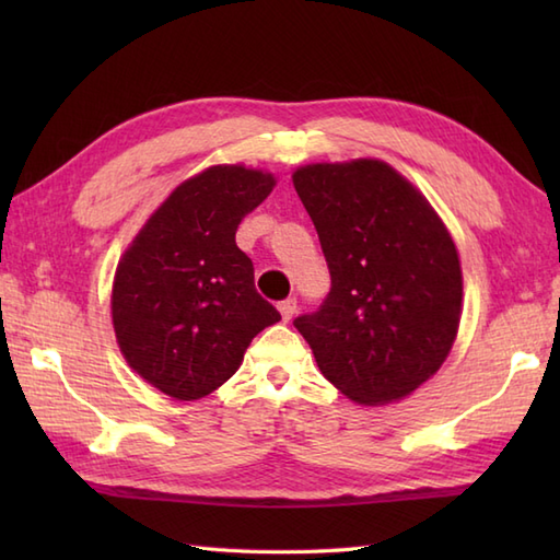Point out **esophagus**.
Here are the masks:
<instances>
[{
	"mask_svg": "<svg viewBox=\"0 0 560 560\" xmlns=\"http://www.w3.org/2000/svg\"><path fill=\"white\" fill-rule=\"evenodd\" d=\"M295 307H299V305H295V299H287V301L279 303V313H281L283 323H289V319L295 315Z\"/></svg>",
	"mask_w": 560,
	"mask_h": 560,
	"instance_id": "34e87169",
	"label": "esophagus"
}]
</instances>
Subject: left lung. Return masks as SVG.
Wrapping results in <instances>:
<instances>
[{
	"mask_svg": "<svg viewBox=\"0 0 560 560\" xmlns=\"http://www.w3.org/2000/svg\"><path fill=\"white\" fill-rule=\"evenodd\" d=\"M291 177L331 277L323 307L295 329L351 401L383 407L409 397L457 339L462 267L447 225L380 159L307 163Z\"/></svg>",
	"mask_w": 560,
	"mask_h": 560,
	"instance_id": "8db88e82",
	"label": "left lung"
}]
</instances>
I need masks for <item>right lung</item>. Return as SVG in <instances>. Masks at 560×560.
I'll use <instances>...</instances> for the list:
<instances>
[{"label": "right lung", "mask_w": 560, "mask_h": 560, "mask_svg": "<svg viewBox=\"0 0 560 560\" xmlns=\"http://www.w3.org/2000/svg\"><path fill=\"white\" fill-rule=\"evenodd\" d=\"M277 187L267 171L209 165L141 225L117 261L110 315L127 365L177 401L219 389L281 315L255 289L237 223Z\"/></svg>", "instance_id": "right-lung-1"}]
</instances>
